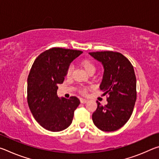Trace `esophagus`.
I'll use <instances>...</instances> for the list:
<instances>
[{"mask_svg": "<svg viewBox=\"0 0 159 159\" xmlns=\"http://www.w3.org/2000/svg\"><path fill=\"white\" fill-rule=\"evenodd\" d=\"M80 102H81V103H86V102H88V100L87 99H83V98H81L80 99Z\"/></svg>", "mask_w": 159, "mask_h": 159, "instance_id": "1", "label": "esophagus"}]
</instances>
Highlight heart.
<instances>
[{
    "label": "heart",
    "mask_w": 159,
    "mask_h": 159,
    "mask_svg": "<svg viewBox=\"0 0 159 159\" xmlns=\"http://www.w3.org/2000/svg\"><path fill=\"white\" fill-rule=\"evenodd\" d=\"M81 64H82L83 68L85 69V71H87L88 74H90L93 71H94V72L95 71V69H96L95 64H94L93 61H92L91 60H83V61H82ZM72 70H73V66H72L71 65H70L66 70V76H71V74L72 73ZM87 90H88V88L86 87H83L82 88H80V92L83 94L87 93Z\"/></svg>",
    "instance_id": "b5f03b06"
}]
</instances>
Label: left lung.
I'll use <instances>...</instances> for the list:
<instances>
[{"label": "left lung", "instance_id": "left-lung-1", "mask_svg": "<svg viewBox=\"0 0 159 159\" xmlns=\"http://www.w3.org/2000/svg\"><path fill=\"white\" fill-rule=\"evenodd\" d=\"M89 54L103 64L104 71L99 87L104 95H108L107 105L102 106L97 102L98 108L92 116L93 123L102 131L117 130L128 122L136 102L133 66L128 58L118 52L102 51Z\"/></svg>", "mask_w": 159, "mask_h": 159}]
</instances>
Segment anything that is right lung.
I'll use <instances>...</instances> for the list:
<instances>
[{
    "label": "right lung",
    "mask_w": 159,
    "mask_h": 159,
    "mask_svg": "<svg viewBox=\"0 0 159 159\" xmlns=\"http://www.w3.org/2000/svg\"><path fill=\"white\" fill-rule=\"evenodd\" d=\"M82 51L52 48L35 60L27 79V102L32 115L43 128L52 132L71 124L80 104L76 97L59 98L58 84L64 82L69 64Z\"/></svg>",
    "instance_id": "obj_1"
}]
</instances>
